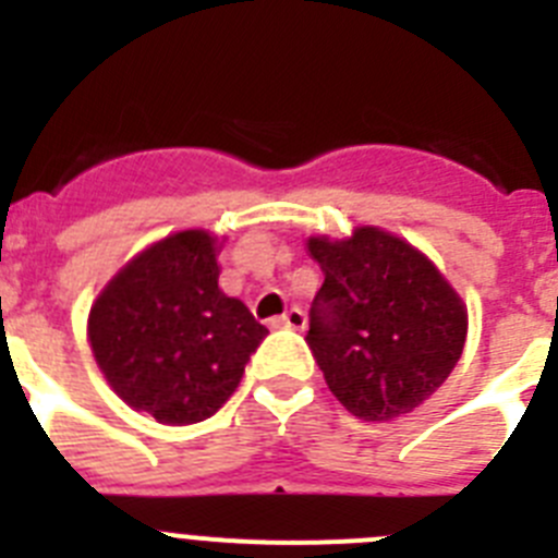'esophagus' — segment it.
I'll return each instance as SVG.
<instances>
[{
  "mask_svg": "<svg viewBox=\"0 0 558 558\" xmlns=\"http://www.w3.org/2000/svg\"><path fill=\"white\" fill-rule=\"evenodd\" d=\"M270 327H274V329H295V332H302V329L307 327V315H304V310L290 307V310H284L279 318H274V322H270Z\"/></svg>",
  "mask_w": 558,
  "mask_h": 558,
  "instance_id": "esophagus-1",
  "label": "esophagus"
}]
</instances>
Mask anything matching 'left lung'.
Wrapping results in <instances>:
<instances>
[{
    "mask_svg": "<svg viewBox=\"0 0 558 558\" xmlns=\"http://www.w3.org/2000/svg\"><path fill=\"white\" fill-rule=\"evenodd\" d=\"M324 270L307 343L352 416L391 422L430 399L461 360L466 304L416 245L379 226L343 240L315 234Z\"/></svg>",
    "mask_w": 558,
    "mask_h": 558,
    "instance_id": "8db88e82",
    "label": "left lung"
}]
</instances>
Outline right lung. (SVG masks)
I'll return each mask as SVG.
<instances>
[{
    "instance_id": "add662e5",
    "label": "right lung",
    "mask_w": 558,
    "mask_h": 558,
    "mask_svg": "<svg viewBox=\"0 0 558 558\" xmlns=\"http://www.w3.org/2000/svg\"><path fill=\"white\" fill-rule=\"evenodd\" d=\"M226 236L167 234L128 259L88 310V347L113 393L161 425L215 416L268 329L220 290Z\"/></svg>"
}]
</instances>
